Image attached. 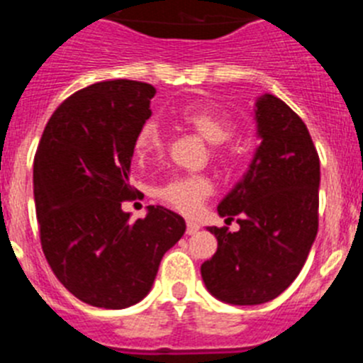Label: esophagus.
<instances>
[{
    "label": "esophagus",
    "mask_w": 363,
    "mask_h": 363,
    "mask_svg": "<svg viewBox=\"0 0 363 363\" xmlns=\"http://www.w3.org/2000/svg\"><path fill=\"white\" fill-rule=\"evenodd\" d=\"M198 229H200V225H198L196 221L187 220V234H189V236H191V234H196Z\"/></svg>",
    "instance_id": "obj_1"
}]
</instances>
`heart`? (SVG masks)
I'll use <instances>...</instances> for the list:
<instances>
[{
    "instance_id": "heart-1",
    "label": "heart",
    "mask_w": 363,
    "mask_h": 363,
    "mask_svg": "<svg viewBox=\"0 0 363 363\" xmlns=\"http://www.w3.org/2000/svg\"><path fill=\"white\" fill-rule=\"evenodd\" d=\"M179 121L192 129L205 142L213 143L211 156L216 162L227 163L233 158V149L225 143L234 133L233 118L227 116L225 112L216 108L205 107V105H191L184 107L178 114ZM134 156L140 162L152 158L163 149V136L156 121H145L134 136ZM213 192V182L207 174H185L174 176L167 179L165 184L154 189V196L162 200L163 203L171 205L172 209L179 213L191 214L200 207L201 201Z\"/></svg>"
}]
</instances>
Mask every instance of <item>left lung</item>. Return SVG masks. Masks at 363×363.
I'll return each instance as SVG.
<instances>
[{
	"label": "left lung",
	"mask_w": 363,
	"mask_h": 363,
	"mask_svg": "<svg viewBox=\"0 0 363 363\" xmlns=\"http://www.w3.org/2000/svg\"><path fill=\"white\" fill-rule=\"evenodd\" d=\"M259 145L249 171L218 205L240 229L209 227L214 256L201 264L205 287L233 306L274 300L300 274L318 233L320 158L306 123L280 98L255 108Z\"/></svg>",
	"instance_id": "8db88e82"
}]
</instances>
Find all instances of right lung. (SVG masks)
Masks as SVG:
<instances>
[{"label":"right lung","mask_w":363,"mask_h":363,"mask_svg":"<svg viewBox=\"0 0 363 363\" xmlns=\"http://www.w3.org/2000/svg\"><path fill=\"white\" fill-rule=\"evenodd\" d=\"M156 89L112 79L74 92L54 111L34 158L43 255L69 293L89 306L125 309L149 294L160 262L185 233L179 214L149 205L130 223L121 203L134 136Z\"/></svg>","instance_id":"1"}]
</instances>
